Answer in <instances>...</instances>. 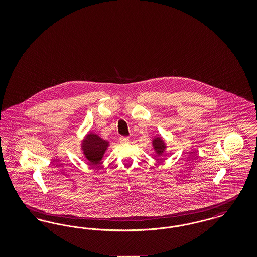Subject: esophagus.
Wrapping results in <instances>:
<instances>
[{
	"instance_id": "34e87169",
	"label": "esophagus",
	"mask_w": 257,
	"mask_h": 257,
	"mask_svg": "<svg viewBox=\"0 0 257 257\" xmlns=\"http://www.w3.org/2000/svg\"><path fill=\"white\" fill-rule=\"evenodd\" d=\"M119 141H120L121 144H126V143L129 142V138L128 137H120Z\"/></svg>"
}]
</instances>
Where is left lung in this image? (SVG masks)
Segmentation results:
<instances>
[{
    "label": "left lung",
    "instance_id": "8db88e82",
    "mask_svg": "<svg viewBox=\"0 0 257 257\" xmlns=\"http://www.w3.org/2000/svg\"><path fill=\"white\" fill-rule=\"evenodd\" d=\"M152 144H153V147H154V149H155V151L158 155H161V154L164 153V150L166 149V145H165V143H164V141L161 137H157L156 139H154Z\"/></svg>",
    "mask_w": 257,
    "mask_h": 257
}]
</instances>
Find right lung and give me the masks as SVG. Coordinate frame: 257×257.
I'll return each instance as SVG.
<instances>
[{
    "label": "right lung",
    "mask_w": 257,
    "mask_h": 257,
    "mask_svg": "<svg viewBox=\"0 0 257 257\" xmlns=\"http://www.w3.org/2000/svg\"><path fill=\"white\" fill-rule=\"evenodd\" d=\"M109 147V143L103 139H101L98 135L89 134L86 136L84 143L82 144V149L86 159L91 164H98Z\"/></svg>",
    "instance_id": "1"
}]
</instances>
